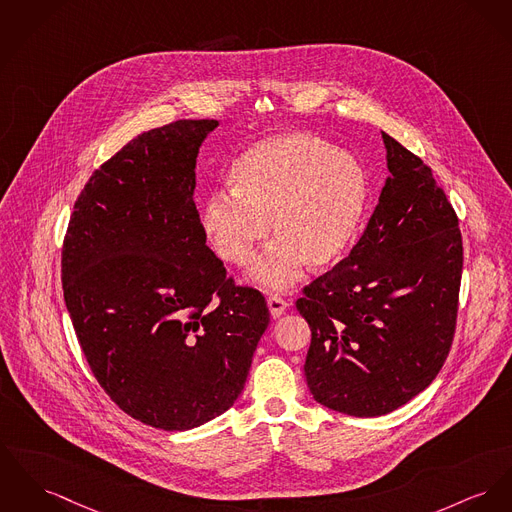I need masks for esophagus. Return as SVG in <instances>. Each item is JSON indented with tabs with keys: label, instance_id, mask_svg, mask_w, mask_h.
<instances>
[{
	"label": "esophagus",
	"instance_id": "1",
	"mask_svg": "<svg viewBox=\"0 0 512 512\" xmlns=\"http://www.w3.org/2000/svg\"><path fill=\"white\" fill-rule=\"evenodd\" d=\"M287 303L283 301V299H279L277 295H272V297H268V308H270V314H272V318H279L285 310H287Z\"/></svg>",
	"mask_w": 512,
	"mask_h": 512
}]
</instances>
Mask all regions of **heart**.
Instances as JSON below:
<instances>
[{"label":"heart","mask_w":512,"mask_h":512,"mask_svg":"<svg viewBox=\"0 0 512 512\" xmlns=\"http://www.w3.org/2000/svg\"><path fill=\"white\" fill-rule=\"evenodd\" d=\"M233 194L217 192L202 207V229L215 254L248 266L256 246L275 239L250 281L281 291L305 264L326 270L349 252L369 202L363 165L332 141L308 132H281L244 149L229 172Z\"/></svg>","instance_id":"obj_1"}]
</instances>
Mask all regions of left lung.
Here are the masks:
<instances>
[{
    "instance_id": "8db88e82",
    "label": "left lung",
    "mask_w": 512,
    "mask_h": 512,
    "mask_svg": "<svg viewBox=\"0 0 512 512\" xmlns=\"http://www.w3.org/2000/svg\"><path fill=\"white\" fill-rule=\"evenodd\" d=\"M388 180L349 256L297 310L312 340V398L355 417L402 408L443 369L462 277V235L431 169L386 132Z\"/></svg>"
}]
</instances>
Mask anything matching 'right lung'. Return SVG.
Masks as SVG:
<instances>
[{"label":"right lung","instance_id":"add662e5","mask_svg":"<svg viewBox=\"0 0 512 512\" xmlns=\"http://www.w3.org/2000/svg\"><path fill=\"white\" fill-rule=\"evenodd\" d=\"M217 126L176 120L134 137L85 184L62 250L64 299L93 375L118 408L165 431L237 402L270 324L264 297L235 287L205 244L196 159Z\"/></svg>","mask_w":512,"mask_h":512}]
</instances>
